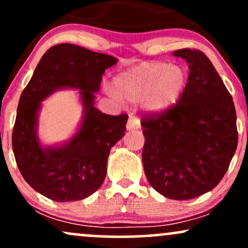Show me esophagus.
Masks as SVG:
<instances>
[{"mask_svg":"<svg viewBox=\"0 0 248 248\" xmlns=\"http://www.w3.org/2000/svg\"><path fill=\"white\" fill-rule=\"evenodd\" d=\"M127 130H135V129H139L140 128V121H139V119H136L135 116L130 115L129 119H128L127 121Z\"/></svg>","mask_w":248,"mask_h":248,"instance_id":"esophagus-1","label":"esophagus"}]
</instances>
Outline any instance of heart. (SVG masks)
Instances as JSON below:
<instances>
[{
    "instance_id": "heart-1",
    "label": "heart",
    "mask_w": 248,
    "mask_h": 248,
    "mask_svg": "<svg viewBox=\"0 0 248 248\" xmlns=\"http://www.w3.org/2000/svg\"><path fill=\"white\" fill-rule=\"evenodd\" d=\"M187 84V72L181 65L146 62L119 73L112 94L122 101L139 104L153 114H164L181 100Z\"/></svg>"
}]
</instances>
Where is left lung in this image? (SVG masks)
<instances>
[{
    "label": "left lung",
    "mask_w": 248,
    "mask_h": 248,
    "mask_svg": "<svg viewBox=\"0 0 248 248\" xmlns=\"http://www.w3.org/2000/svg\"><path fill=\"white\" fill-rule=\"evenodd\" d=\"M189 65L181 100L164 114L143 118L144 172L164 197L192 199L211 191L229 169L238 144L232 96L210 59L198 50L172 53Z\"/></svg>",
    "instance_id": "left-lung-1"
}]
</instances>
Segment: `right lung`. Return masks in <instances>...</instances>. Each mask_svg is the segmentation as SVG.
<instances>
[{
	"label": "right lung",
	"instance_id": "obj_1",
	"mask_svg": "<svg viewBox=\"0 0 248 248\" xmlns=\"http://www.w3.org/2000/svg\"><path fill=\"white\" fill-rule=\"evenodd\" d=\"M116 62L115 57L75 44L55 45L22 92L13 130L14 155L25 182L45 197L61 203L81 201L104 183L108 155L124 135L128 115L104 114L94 101L105 70ZM62 89L79 91L82 120L69 140L44 145L38 136L41 102Z\"/></svg>",
	"mask_w": 248,
	"mask_h": 248
}]
</instances>
